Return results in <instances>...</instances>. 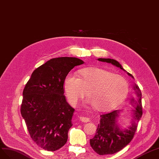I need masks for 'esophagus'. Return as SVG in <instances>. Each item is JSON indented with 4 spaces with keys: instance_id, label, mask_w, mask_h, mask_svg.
<instances>
[{
    "instance_id": "obj_1",
    "label": "esophagus",
    "mask_w": 159,
    "mask_h": 159,
    "mask_svg": "<svg viewBox=\"0 0 159 159\" xmlns=\"http://www.w3.org/2000/svg\"><path fill=\"white\" fill-rule=\"evenodd\" d=\"M80 120L83 122H88L90 121V119L88 117H85V116H80L79 117Z\"/></svg>"
}]
</instances>
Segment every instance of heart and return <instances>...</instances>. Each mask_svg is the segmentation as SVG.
<instances>
[{"label": "heart", "instance_id": "1", "mask_svg": "<svg viewBox=\"0 0 159 159\" xmlns=\"http://www.w3.org/2000/svg\"><path fill=\"white\" fill-rule=\"evenodd\" d=\"M64 89L72 105H76L87 92L89 102L95 109L107 111L123 102L129 92V83L121 75L92 67L80 70L79 77L75 74H68Z\"/></svg>", "mask_w": 159, "mask_h": 159}]
</instances>
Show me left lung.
Returning a JSON list of instances; mask_svg holds the SVG:
<instances>
[{
	"label": "left lung",
	"instance_id": "obj_1",
	"mask_svg": "<svg viewBox=\"0 0 159 159\" xmlns=\"http://www.w3.org/2000/svg\"><path fill=\"white\" fill-rule=\"evenodd\" d=\"M99 61L111 63L112 65L120 68L125 71L120 63L111 58H98ZM127 74L134 79L133 76ZM134 89L137 94V100L131 99L134 109L133 111V120L129 129L121 130L116 124V119L120 114V110H116L107 114L101 115V120L98 125L96 134L90 139V144L93 150L98 155H112L120 151L125 147L133 139L138 123L143 115V107L141 97L142 94L137 84L134 86Z\"/></svg>",
	"mask_w": 159,
	"mask_h": 159
}]
</instances>
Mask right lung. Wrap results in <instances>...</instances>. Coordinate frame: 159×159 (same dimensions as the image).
Segmentation results:
<instances>
[{
  "label": "right lung",
  "mask_w": 159,
  "mask_h": 159,
  "mask_svg": "<svg viewBox=\"0 0 159 159\" xmlns=\"http://www.w3.org/2000/svg\"><path fill=\"white\" fill-rule=\"evenodd\" d=\"M75 57H58L35 69L26 84L20 112L32 140L44 150L55 151L66 144L75 109L66 102L64 81Z\"/></svg>",
  "instance_id": "obj_1"
}]
</instances>
